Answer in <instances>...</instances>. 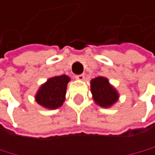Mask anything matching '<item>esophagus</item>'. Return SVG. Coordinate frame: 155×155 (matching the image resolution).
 Returning <instances> with one entry per match:
<instances>
[{
    "label": "esophagus",
    "instance_id": "obj_1",
    "mask_svg": "<svg viewBox=\"0 0 155 155\" xmlns=\"http://www.w3.org/2000/svg\"><path fill=\"white\" fill-rule=\"evenodd\" d=\"M75 78L77 80H84V78H85V75L84 74H79V75H76Z\"/></svg>",
    "mask_w": 155,
    "mask_h": 155
}]
</instances>
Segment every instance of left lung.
Returning a JSON list of instances; mask_svg holds the SVG:
<instances>
[{
	"instance_id": "8db88e82",
	"label": "left lung",
	"mask_w": 155,
	"mask_h": 155,
	"mask_svg": "<svg viewBox=\"0 0 155 155\" xmlns=\"http://www.w3.org/2000/svg\"><path fill=\"white\" fill-rule=\"evenodd\" d=\"M91 92L94 101L104 108L112 106L119 98L115 88L110 85L108 79L104 77H97L91 81Z\"/></svg>"
}]
</instances>
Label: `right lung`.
I'll list each match as a JSON object with an SVG mask.
<instances>
[{
    "instance_id": "add662e5",
    "label": "right lung",
    "mask_w": 155,
    "mask_h": 155,
    "mask_svg": "<svg viewBox=\"0 0 155 155\" xmlns=\"http://www.w3.org/2000/svg\"><path fill=\"white\" fill-rule=\"evenodd\" d=\"M70 78L66 75L55 76L48 79L37 92L35 100L39 105L47 109H57L65 100L66 87Z\"/></svg>"
}]
</instances>
